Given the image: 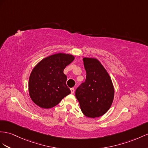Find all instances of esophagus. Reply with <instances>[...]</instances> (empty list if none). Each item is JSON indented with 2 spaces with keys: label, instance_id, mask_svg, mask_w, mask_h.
Returning a JSON list of instances; mask_svg holds the SVG:
<instances>
[{
  "label": "esophagus",
  "instance_id": "34e87169",
  "mask_svg": "<svg viewBox=\"0 0 148 148\" xmlns=\"http://www.w3.org/2000/svg\"><path fill=\"white\" fill-rule=\"evenodd\" d=\"M74 88H71V94H73L74 92Z\"/></svg>",
  "mask_w": 148,
  "mask_h": 148
}]
</instances>
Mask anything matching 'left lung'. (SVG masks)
Masks as SVG:
<instances>
[{
	"instance_id": "left-lung-1",
	"label": "left lung",
	"mask_w": 148,
	"mask_h": 148,
	"mask_svg": "<svg viewBox=\"0 0 148 148\" xmlns=\"http://www.w3.org/2000/svg\"><path fill=\"white\" fill-rule=\"evenodd\" d=\"M86 79L75 90L82 112L91 118L106 112L112 103L114 90L106 70L96 59L83 58Z\"/></svg>"
}]
</instances>
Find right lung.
<instances>
[{
    "label": "right lung",
    "mask_w": 148,
    "mask_h": 148,
    "mask_svg": "<svg viewBox=\"0 0 148 148\" xmlns=\"http://www.w3.org/2000/svg\"><path fill=\"white\" fill-rule=\"evenodd\" d=\"M74 59L73 56L59 53L37 64L29 80V95L34 103L42 108H51L71 93L63 71Z\"/></svg>",
    "instance_id": "add662e5"
}]
</instances>
